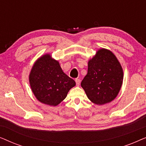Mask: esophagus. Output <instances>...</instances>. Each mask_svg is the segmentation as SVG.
Wrapping results in <instances>:
<instances>
[{"label": "esophagus", "mask_w": 146, "mask_h": 146, "mask_svg": "<svg viewBox=\"0 0 146 146\" xmlns=\"http://www.w3.org/2000/svg\"><path fill=\"white\" fill-rule=\"evenodd\" d=\"M75 82H76V83L77 86H79L80 84V79L76 78L75 80Z\"/></svg>", "instance_id": "obj_1"}]
</instances>
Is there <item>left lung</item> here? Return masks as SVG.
<instances>
[{"label": "left lung", "mask_w": 146, "mask_h": 146, "mask_svg": "<svg viewBox=\"0 0 146 146\" xmlns=\"http://www.w3.org/2000/svg\"><path fill=\"white\" fill-rule=\"evenodd\" d=\"M123 69L112 52L102 48L88 61V73L81 82L88 99L97 105L113 100L123 82Z\"/></svg>", "instance_id": "8db88e82"}]
</instances>
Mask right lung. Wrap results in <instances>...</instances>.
Masks as SVG:
<instances>
[{
	"label": "right lung",
	"mask_w": 146,
	"mask_h": 146,
	"mask_svg": "<svg viewBox=\"0 0 146 146\" xmlns=\"http://www.w3.org/2000/svg\"><path fill=\"white\" fill-rule=\"evenodd\" d=\"M31 90L38 100L49 106L58 105L66 98L75 81L66 74L58 62L50 54L42 56L29 74Z\"/></svg>",
	"instance_id": "1"
}]
</instances>
